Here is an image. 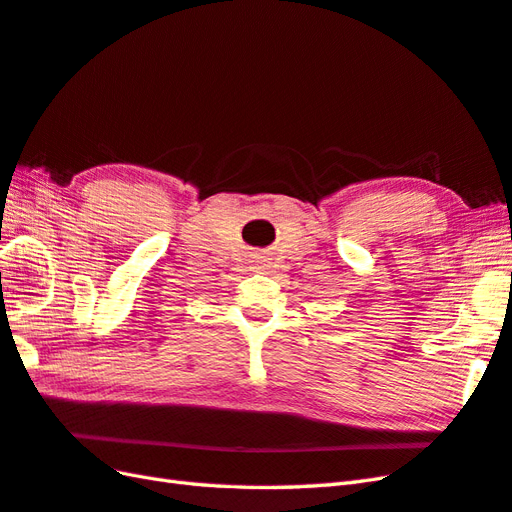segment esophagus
I'll return each instance as SVG.
<instances>
[{
	"mask_svg": "<svg viewBox=\"0 0 512 512\" xmlns=\"http://www.w3.org/2000/svg\"><path fill=\"white\" fill-rule=\"evenodd\" d=\"M254 263H256V267H258V269H265V267H269V265H267V258H265V256H256Z\"/></svg>",
	"mask_w": 512,
	"mask_h": 512,
	"instance_id": "esophagus-1",
	"label": "esophagus"
}]
</instances>
